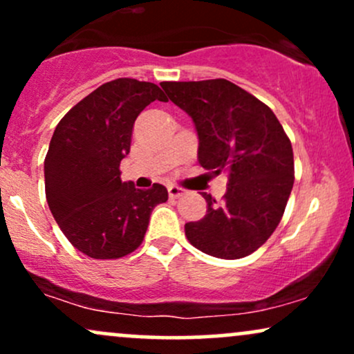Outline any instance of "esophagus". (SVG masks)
Instances as JSON below:
<instances>
[{
	"mask_svg": "<svg viewBox=\"0 0 354 354\" xmlns=\"http://www.w3.org/2000/svg\"><path fill=\"white\" fill-rule=\"evenodd\" d=\"M183 193H185V191H183L180 186H174V185L168 186V194H169V198H171V200H176V198L183 196Z\"/></svg>",
	"mask_w": 354,
	"mask_h": 354,
	"instance_id": "34e87169",
	"label": "esophagus"
}]
</instances>
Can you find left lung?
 Masks as SVG:
<instances>
[{
	"instance_id": "obj_1",
	"label": "left lung",
	"mask_w": 354,
	"mask_h": 354,
	"mask_svg": "<svg viewBox=\"0 0 354 354\" xmlns=\"http://www.w3.org/2000/svg\"><path fill=\"white\" fill-rule=\"evenodd\" d=\"M161 88L193 120L200 165L228 173L223 203L203 193L208 209L186 223V238L206 254L245 258L281 221L295 183L290 138L265 103L228 80L163 81Z\"/></svg>"
}]
</instances>
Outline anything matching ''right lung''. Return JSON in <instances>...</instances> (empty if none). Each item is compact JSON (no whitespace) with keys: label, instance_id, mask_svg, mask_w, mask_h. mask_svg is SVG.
Instances as JSON below:
<instances>
[{"label":"right lung","instance_id":"right-lung-1","mask_svg":"<svg viewBox=\"0 0 354 354\" xmlns=\"http://www.w3.org/2000/svg\"><path fill=\"white\" fill-rule=\"evenodd\" d=\"M154 100V83L118 78L101 84L56 126L44 158V189L53 216L81 253L116 259L143 243L154 206L168 189H136L121 181L120 163L131 146L133 124Z\"/></svg>","mask_w":354,"mask_h":354}]
</instances>
